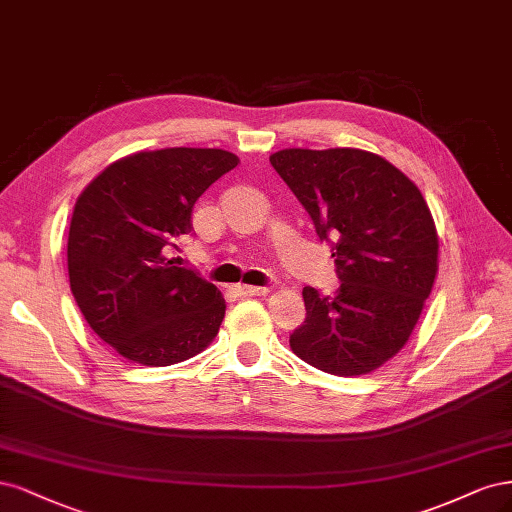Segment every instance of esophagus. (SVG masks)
Here are the masks:
<instances>
[{
  "instance_id": "34e87169",
  "label": "esophagus",
  "mask_w": 512,
  "mask_h": 512,
  "mask_svg": "<svg viewBox=\"0 0 512 512\" xmlns=\"http://www.w3.org/2000/svg\"><path fill=\"white\" fill-rule=\"evenodd\" d=\"M232 291L234 295H238V298H257V295L268 293L266 287H249V285H236Z\"/></svg>"
}]
</instances>
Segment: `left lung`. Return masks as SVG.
<instances>
[{"label": "left lung", "mask_w": 512, "mask_h": 512, "mask_svg": "<svg viewBox=\"0 0 512 512\" xmlns=\"http://www.w3.org/2000/svg\"><path fill=\"white\" fill-rule=\"evenodd\" d=\"M332 246L340 287H304L291 351L327 374L381 368L408 342L438 272L432 212L412 180L359 148H285L270 157Z\"/></svg>", "instance_id": "1"}]
</instances>
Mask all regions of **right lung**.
Instances as JSON below:
<instances>
[{"mask_svg":"<svg viewBox=\"0 0 512 512\" xmlns=\"http://www.w3.org/2000/svg\"><path fill=\"white\" fill-rule=\"evenodd\" d=\"M238 166L221 148L142 151L95 176L74 206L68 272L89 327L142 366L185 361L219 334L221 291L168 259L200 195Z\"/></svg>","mask_w":512,"mask_h":512,"instance_id":"right-lung-1","label":"right lung"}]
</instances>
